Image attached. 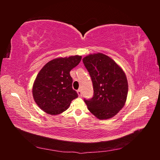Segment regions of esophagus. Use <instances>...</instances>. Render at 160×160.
<instances>
[{"instance_id":"34e87169","label":"esophagus","mask_w":160,"mask_h":160,"mask_svg":"<svg viewBox=\"0 0 160 160\" xmlns=\"http://www.w3.org/2000/svg\"><path fill=\"white\" fill-rule=\"evenodd\" d=\"M77 92V93H78V95L79 97H81L82 95V93H81V89H78Z\"/></svg>"}]
</instances>
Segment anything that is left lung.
Returning a JSON list of instances; mask_svg holds the SVG:
<instances>
[{"instance_id":"obj_1","label":"left lung","mask_w":160,"mask_h":160,"mask_svg":"<svg viewBox=\"0 0 160 160\" xmlns=\"http://www.w3.org/2000/svg\"><path fill=\"white\" fill-rule=\"evenodd\" d=\"M93 86V96L84 99L91 113L99 119L113 117L123 108L128 93L127 77L122 69L102 53L83 58Z\"/></svg>"}]
</instances>
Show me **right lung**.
<instances>
[{
  "instance_id": "right-lung-1",
  "label": "right lung",
  "mask_w": 160,
  "mask_h": 160,
  "mask_svg": "<svg viewBox=\"0 0 160 160\" xmlns=\"http://www.w3.org/2000/svg\"><path fill=\"white\" fill-rule=\"evenodd\" d=\"M81 60V56L79 55L57 58L48 62L38 73L32 95L38 107L47 113H61L78 97L72 88L70 71Z\"/></svg>"
}]
</instances>
